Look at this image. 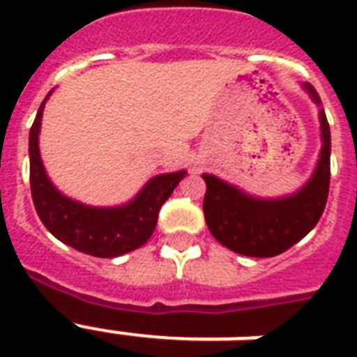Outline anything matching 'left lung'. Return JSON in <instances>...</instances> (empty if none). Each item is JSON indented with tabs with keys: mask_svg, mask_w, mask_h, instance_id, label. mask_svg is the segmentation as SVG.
Masks as SVG:
<instances>
[{
	"mask_svg": "<svg viewBox=\"0 0 357 357\" xmlns=\"http://www.w3.org/2000/svg\"><path fill=\"white\" fill-rule=\"evenodd\" d=\"M311 100L321 98L310 83L302 85ZM321 119L322 148L319 162L307 183L291 196L276 200L255 198L211 174H202L207 190L204 215L213 237L226 248L248 257H274L296 244L315 228L326 207L330 190V126L324 109Z\"/></svg>",
	"mask_w": 357,
	"mask_h": 357,
	"instance_id": "left-lung-1",
	"label": "left lung"
}]
</instances>
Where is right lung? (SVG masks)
<instances>
[{"instance_id": "add662e5", "label": "right lung", "mask_w": 357, "mask_h": 357, "mask_svg": "<svg viewBox=\"0 0 357 357\" xmlns=\"http://www.w3.org/2000/svg\"><path fill=\"white\" fill-rule=\"evenodd\" d=\"M50 94L40 103L29 131L31 196L42 224L61 243L94 257H116L140 248L155 229L161 206L187 172L155 176L133 200L119 207L85 206L61 195L47 178L38 150L42 111Z\"/></svg>"}]
</instances>
